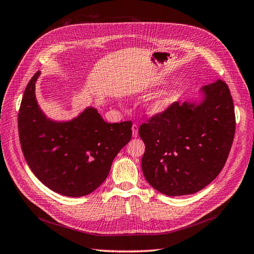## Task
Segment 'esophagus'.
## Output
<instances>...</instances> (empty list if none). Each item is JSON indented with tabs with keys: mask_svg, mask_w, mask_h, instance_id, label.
Segmentation results:
<instances>
[{
	"mask_svg": "<svg viewBox=\"0 0 254 254\" xmlns=\"http://www.w3.org/2000/svg\"><path fill=\"white\" fill-rule=\"evenodd\" d=\"M132 133H133V137L138 136V126L137 125L132 126Z\"/></svg>",
	"mask_w": 254,
	"mask_h": 254,
	"instance_id": "34e87169",
	"label": "esophagus"
}]
</instances>
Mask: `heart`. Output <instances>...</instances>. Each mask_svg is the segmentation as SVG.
<instances>
[{"label": "heart", "mask_w": 254, "mask_h": 254, "mask_svg": "<svg viewBox=\"0 0 254 254\" xmlns=\"http://www.w3.org/2000/svg\"><path fill=\"white\" fill-rule=\"evenodd\" d=\"M172 102V97L170 95H165L155 99L149 104L148 110L151 114H158L164 112Z\"/></svg>", "instance_id": "heart-1"}]
</instances>
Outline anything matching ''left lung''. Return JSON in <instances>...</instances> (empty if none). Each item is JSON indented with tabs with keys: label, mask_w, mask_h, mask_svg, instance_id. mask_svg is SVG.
Segmentation results:
<instances>
[{
	"label": "left lung",
	"mask_w": 254,
	"mask_h": 254,
	"mask_svg": "<svg viewBox=\"0 0 254 254\" xmlns=\"http://www.w3.org/2000/svg\"><path fill=\"white\" fill-rule=\"evenodd\" d=\"M199 104L172 103L142 123L141 159L148 183L164 194L194 193L212 182L226 164L235 134V113L221 79L201 88Z\"/></svg>",
	"instance_id": "1"
}]
</instances>
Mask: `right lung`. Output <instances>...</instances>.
<instances>
[{
	"label": "right lung",
	"instance_id": "1",
	"mask_svg": "<svg viewBox=\"0 0 254 254\" xmlns=\"http://www.w3.org/2000/svg\"><path fill=\"white\" fill-rule=\"evenodd\" d=\"M40 72L28 82L18 115L25 161L42 184L67 197H83L102 184L114 158L131 140L132 121L107 123L87 107L66 122L50 120L35 97Z\"/></svg>",
	"mask_w": 254,
	"mask_h": 254
}]
</instances>
